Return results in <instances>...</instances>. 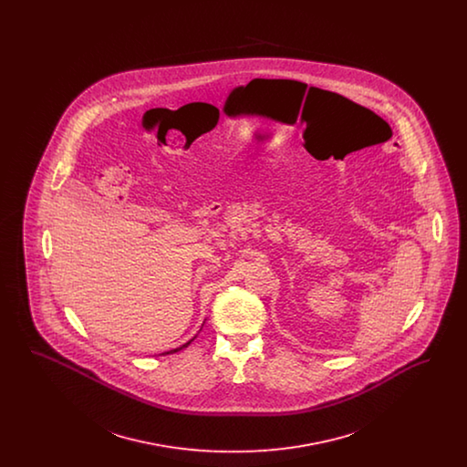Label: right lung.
<instances>
[{"instance_id": "1", "label": "right lung", "mask_w": 467, "mask_h": 467, "mask_svg": "<svg viewBox=\"0 0 467 467\" xmlns=\"http://www.w3.org/2000/svg\"><path fill=\"white\" fill-rule=\"evenodd\" d=\"M194 337H196V336H194ZM194 337H192V339H191V341H194ZM191 341H187V343H185V345H182V347H178V348H173V350H170V352H166V354H175V352H178V350H182V348H185V347H189V345H191ZM162 356H164V354H162Z\"/></svg>"}]
</instances>
